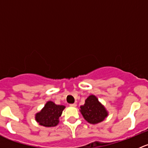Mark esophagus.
I'll use <instances>...</instances> for the list:
<instances>
[{
	"mask_svg": "<svg viewBox=\"0 0 148 148\" xmlns=\"http://www.w3.org/2000/svg\"><path fill=\"white\" fill-rule=\"evenodd\" d=\"M69 105L71 106V107H77V104H76V103H74V104H70Z\"/></svg>",
	"mask_w": 148,
	"mask_h": 148,
	"instance_id": "34e87169",
	"label": "esophagus"
}]
</instances>
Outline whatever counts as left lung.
Instances as JSON below:
<instances>
[{
    "mask_svg": "<svg viewBox=\"0 0 148 148\" xmlns=\"http://www.w3.org/2000/svg\"><path fill=\"white\" fill-rule=\"evenodd\" d=\"M80 108V112L84 118L90 124L99 123L108 115L105 107L99 102L95 95L88 97L84 104L82 105Z\"/></svg>",
    "mask_w": 148,
    "mask_h": 148,
    "instance_id": "1",
    "label": "left lung"
}]
</instances>
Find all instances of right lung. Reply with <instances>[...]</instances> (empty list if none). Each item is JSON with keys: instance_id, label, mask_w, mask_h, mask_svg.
I'll return each instance as SVG.
<instances>
[{"instance_id": "1", "label": "right lung", "mask_w": 148, "mask_h": 148, "mask_svg": "<svg viewBox=\"0 0 148 148\" xmlns=\"http://www.w3.org/2000/svg\"><path fill=\"white\" fill-rule=\"evenodd\" d=\"M65 106L57 105L51 101H49L44 105V107L36 113L35 119L39 125L44 127H55L59 124V117L64 110Z\"/></svg>"}]
</instances>
